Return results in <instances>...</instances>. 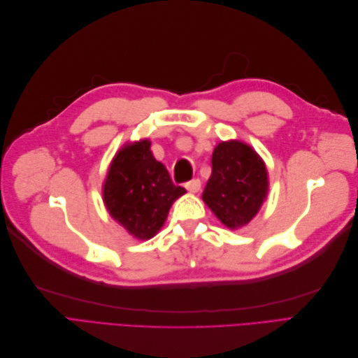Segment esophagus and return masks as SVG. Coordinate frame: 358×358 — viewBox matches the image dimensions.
I'll return each instance as SVG.
<instances>
[{
  "instance_id": "34e87169",
  "label": "esophagus",
  "mask_w": 358,
  "mask_h": 358,
  "mask_svg": "<svg viewBox=\"0 0 358 358\" xmlns=\"http://www.w3.org/2000/svg\"><path fill=\"white\" fill-rule=\"evenodd\" d=\"M185 188L189 192H199L200 188H201V182H200V179H192V180L185 183Z\"/></svg>"
}]
</instances>
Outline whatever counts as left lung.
I'll list each match as a JSON object with an SVG mask.
<instances>
[{
  "label": "left lung",
  "instance_id": "8db88e82",
  "mask_svg": "<svg viewBox=\"0 0 358 358\" xmlns=\"http://www.w3.org/2000/svg\"><path fill=\"white\" fill-rule=\"evenodd\" d=\"M263 159L239 140L221 142L212 154V175L203 201L225 227L234 230L251 221L267 196Z\"/></svg>",
  "mask_w": 358,
  "mask_h": 358
}]
</instances>
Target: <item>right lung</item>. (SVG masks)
I'll return each instance as SVG.
<instances>
[{"instance_id": "1", "label": "right lung", "mask_w": 358, "mask_h": 358, "mask_svg": "<svg viewBox=\"0 0 358 358\" xmlns=\"http://www.w3.org/2000/svg\"><path fill=\"white\" fill-rule=\"evenodd\" d=\"M185 192L154 158L149 140H140L115 155L103 185V200L115 221L146 241L164 225L173 201Z\"/></svg>"}]
</instances>
